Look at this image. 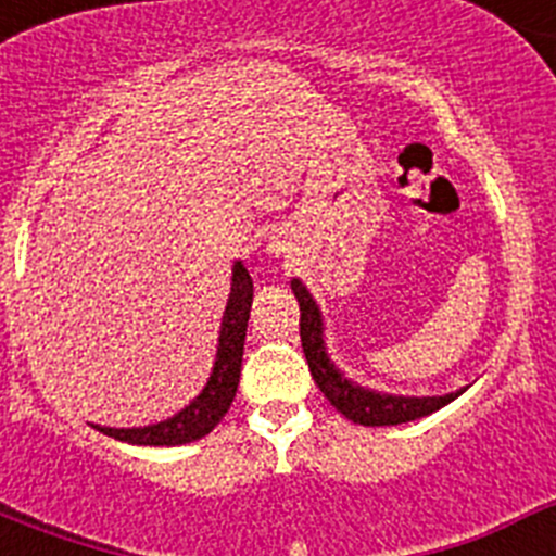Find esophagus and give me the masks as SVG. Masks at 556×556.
<instances>
[{
	"mask_svg": "<svg viewBox=\"0 0 556 556\" xmlns=\"http://www.w3.org/2000/svg\"><path fill=\"white\" fill-rule=\"evenodd\" d=\"M269 250H273V253H281V244H269Z\"/></svg>",
	"mask_w": 556,
	"mask_h": 556,
	"instance_id": "obj_1",
	"label": "esophagus"
}]
</instances>
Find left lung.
<instances>
[{"mask_svg": "<svg viewBox=\"0 0 556 556\" xmlns=\"http://www.w3.org/2000/svg\"><path fill=\"white\" fill-rule=\"evenodd\" d=\"M292 292L301 303V342L306 353L308 370H312L314 384L320 387L323 395L331 401L337 412L353 420L358 426H397L409 424L417 417H426L431 412L443 409L454 397H459L465 390L448 392V395H395V392H378L365 384H356L348 378L345 370L333 365L326 348V323L323 312L306 283L301 278H292Z\"/></svg>", "mask_w": 556, "mask_h": 556, "instance_id": "left-lung-1", "label": "left lung"}]
</instances>
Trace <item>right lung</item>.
I'll use <instances>...</instances> for the list:
<instances>
[{"instance_id": "1", "label": "right lung", "mask_w": 556, "mask_h": 556, "mask_svg": "<svg viewBox=\"0 0 556 556\" xmlns=\"http://www.w3.org/2000/svg\"><path fill=\"white\" fill-rule=\"evenodd\" d=\"M250 303H253V278L242 262H233L230 273V294L225 303L223 323H219L217 358L211 367V376L200 395H194L189 404L161 424L132 426V429H113V426H94L102 434L122 440L130 445H186L194 440H203L208 431L225 417L236 397L239 376H242V353L244 333H248Z\"/></svg>"}]
</instances>
